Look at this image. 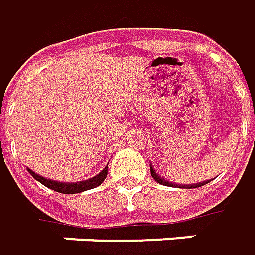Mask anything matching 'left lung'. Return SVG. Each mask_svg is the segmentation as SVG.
Here are the masks:
<instances>
[{
  "mask_svg": "<svg viewBox=\"0 0 255 255\" xmlns=\"http://www.w3.org/2000/svg\"><path fill=\"white\" fill-rule=\"evenodd\" d=\"M150 172H151V177L158 182V184H161V185H167V187H179V188H199L202 187V185H205V184H208V182H211V181H203V182H198V184H188V185H177V184H172V182H170V181H167V179H164L163 177H160L157 172H155V170L153 168V165L150 164Z\"/></svg>",
  "mask_w": 255,
  "mask_h": 255,
  "instance_id": "obj_1",
  "label": "left lung"
}]
</instances>
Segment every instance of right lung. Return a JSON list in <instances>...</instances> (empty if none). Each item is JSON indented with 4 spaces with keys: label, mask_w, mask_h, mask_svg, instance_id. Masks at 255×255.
I'll return each instance as SVG.
<instances>
[{
    "label": "right lung",
    "mask_w": 255,
    "mask_h": 255,
    "mask_svg": "<svg viewBox=\"0 0 255 255\" xmlns=\"http://www.w3.org/2000/svg\"><path fill=\"white\" fill-rule=\"evenodd\" d=\"M28 171L36 181H39L40 184H43L44 187L50 188V189L56 191V192H60V194H78V192H84V191H88V189H92V188L101 185L104 182V179L107 178L108 165L100 174H97L95 177L85 179V181H80V182H59V181H54V179L44 178V177L36 174V172L29 170V168Z\"/></svg>",
    "instance_id": "right-lung-1"
}]
</instances>
